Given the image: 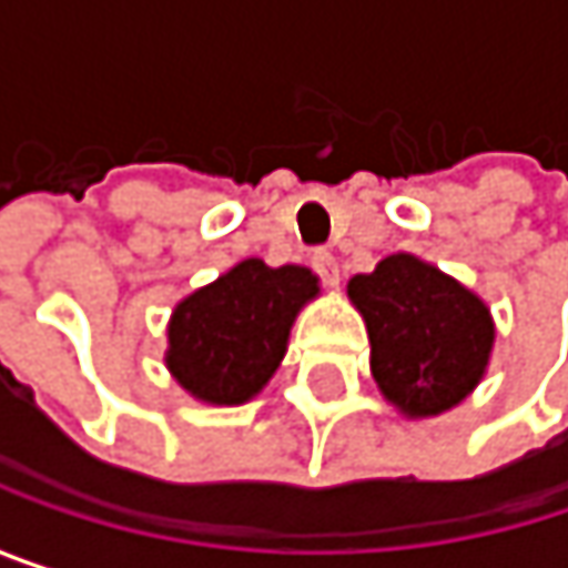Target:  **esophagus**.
<instances>
[{
	"instance_id": "34e87169",
	"label": "esophagus",
	"mask_w": 568,
	"mask_h": 568,
	"mask_svg": "<svg viewBox=\"0 0 568 568\" xmlns=\"http://www.w3.org/2000/svg\"><path fill=\"white\" fill-rule=\"evenodd\" d=\"M308 263H312V270L318 273L322 283L338 285V263H335V256H332L328 250H312Z\"/></svg>"
}]
</instances>
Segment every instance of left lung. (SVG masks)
Returning a JSON list of instances; mask_svg holds the SVG:
<instances>
[{
  "label": "left lung",
  "mask_w": 568,
  "mask_h": 568,
  "mask_svg": "<svg viewBox=\"0 0 568 568\" xmlns=\"http://www.w3.org/2000/svg\"><path fill=\"white\" fill-rule=\"evenodd\" d=\"M348 295L368 325L372 375L404 414H440L477 388L494 348V322L470 288L397 253L375 273L355 276Z\"/></svg>",
  "instance_id": "obj_1"
}]
</instances>
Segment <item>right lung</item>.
<instances>
[{"instance_id": "1", "label": "right lung", "mask_w": 568, "mask_h": 568, "mask_svg": "<svg viewBox=\"0 0 568 568\" xmlns=\"http://www.w3.org/2000/svg\"><path fill=\"white\" fill-rule=\"evenodd\" d=\"M318 292L302 266L246 260L193 292L171 318L168 368L200 400L243 404L280 368L298 308Z\"/></svg>"}]
</instances>
